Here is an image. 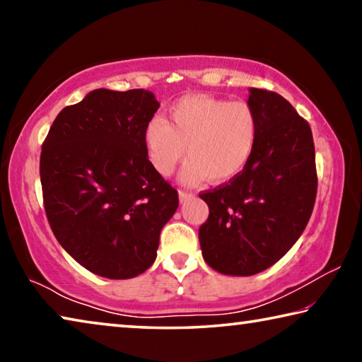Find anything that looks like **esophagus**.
<instances>
[{"mask_svg":"<svg viewBox=\"0 0 362 362\" xmlns=\"http://www.w3.org/2000/svg\"><path fill=\"white\" fill-rule=\"evenodd\" d=\"M189 198H193V193L192 192H185V189H180L179 192V199L180 203H185Z\"/></svg>","mask_w":362,"mask_h":362,"instance_id":"1","label":"esophagus"}]
</instances>
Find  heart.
<instances>
[{"mask_svg":"<svg viewBox=\"0 0 362 362\" xmlns=\"http://www.w3.org/2000/svg\"><path fill=\"white\" fill-rule=\"evenodd\" d=\"M260 137V119L247 102L211 95H187L168 112V121L153 118L144 129V145L161 175L174 173L187 156L183 180L214 183L240 175L252 159Z\"/></svg>","mask_w":362,"mask_h":362,"instance_id":"obj_1","label":"heart"}]
</instances>
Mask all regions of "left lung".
I'll return each instance as SVG.
<instances>
[{"instance_id":"8db88e82","label":"left lung","mask_w":362,"mask_h":362,"mask_svg":"<svg viewBox=\"0 0 362 362\" xmlns=\"http://www.w3.org/2000/svg\"><path fill=\"white\" fill-rule=\"evenodd\" d=\"M260 137L243 173L199 193L209 217L199 226L207 265L222 274L252 276L274 265L302 235L317 189L310 124L284 97L249 89Z\"/></svg>"}]
</instances>
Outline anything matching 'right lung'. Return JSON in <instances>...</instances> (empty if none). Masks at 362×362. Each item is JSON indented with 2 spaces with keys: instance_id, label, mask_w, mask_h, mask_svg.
I'll use <instances>...</instances> for the list:
<instances>
[{
  "instance_id": "1",
  "label": "right lung",
  "mask_w": 362,
  "mask_h": 362,
  "mask_svg": "<svg viewBox=\"0 0 362 362\" xmlns=\"http://www.w3.org/2000/svg\"><path fill=\"white\" fill-rule=\"evenodd\" d=\"M150 90L95 89L54 119L42 142V203L54 236L99 276L129 279L156 259L179 193L151 166L144 129Z\"/></svg>"
}]
</instances>
